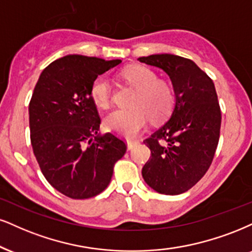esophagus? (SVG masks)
<instances>
[{
	"label": "esophagus",
	"instance_id": "esophagus-1",
	"mask_svg": "<svg viewBox=\"0 0 252 252\" xmlns=\"http://www.w3.org/2000/svg\"><path fill=\"white\" fill-rule=\"evenodd\" d=\"M139 144V141H136V140H129V141H127V150L128 151H131V150H133V148L135 147L136 145Z\"/></svg>",
	"mask_w": 252,
	"mask_h": 252
}]
</instances>
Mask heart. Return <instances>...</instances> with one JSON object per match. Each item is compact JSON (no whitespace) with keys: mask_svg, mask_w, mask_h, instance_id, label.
I'll use <instances>...</instances> for the list:
<instances>
[{"mask_svg":"<svg viewBox=\"0 0 252 252\" xmlns=\"http://www.w3.org/2000/svg\"><path fill=\"white\" fill-rule=\"evenodd\" d=\"M123 74L136 89L132 101L133 108L111 112L105 119V125L110 131L132 139L145 128L148 114L153 120H161L168 116L175 102V91L172 84L158 79V74L144 65L127 67ZM90 95L99 107L106 108L110 105L111 84L107 74H99L93 79Z\"/></svg>","mask_w":252,"mask_h":252,"instance_id":"1","label":"heart"}]
</instances>
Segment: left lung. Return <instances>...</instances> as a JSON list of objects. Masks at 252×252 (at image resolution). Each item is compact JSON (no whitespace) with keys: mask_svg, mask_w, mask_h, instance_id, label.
<instances>
[{"mask_svg":"<svg viewBox=\"0 0 252 252\" xmlns=\"http://www.w3.org/2000/svg\"><path fill=\"white\" fill-rule=\"evenodd\" d=\"M138 61L163 70L175 91L170 118L144 141L151 158L142 178L160 194H182L203 178L219 145L222 117L215 85L188 58L162 54Z\"/></svg>","mask_w":252,"mask_h":252,"instance_id":"8db88e82","label":"left lung"}]
</instances>
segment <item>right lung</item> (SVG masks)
<instances>
[{"instance_id": "1", "label": "right lung", "mask_w": 252, "mask_h": 252, "mask_svg": "<svg viewBox=\"0 0 252 252\" xmlns=\"http://www.w3.org/2000/svg\"><path fill=\"white\" fill-rule=\"evenodd\" d=\"M120 60L69 55L40 73L29 104L30 140L48 182L65 196L83 200L105 190L124 140L100 135V118L90 95L93 79Z\"/></svg>"}]
</instances>
